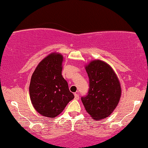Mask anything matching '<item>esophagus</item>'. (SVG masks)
<instances>
[{"mask_svg": "<svg viewBox=\"0 0 148 148\" xmlns=\"http://www.w3.org/2000/svg\"><path fill=\"white\" fill-rule=\"evenodd\" d=\"M74 99H76V100H79V96L78 94H74Z\"/></svg>", "mask_w": 148, "mask_h": 148, "instance_id": "34e87169", "label": "esophagus"}]
</instances>
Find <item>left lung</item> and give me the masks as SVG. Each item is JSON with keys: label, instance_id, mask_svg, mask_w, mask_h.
<instances>
[{"label": "left lung", "instance_id": "obj_1", "mask_svg": "<svg viewBox=\"0 0 148 148\" xmlns=\"http://www.w3.org/2000/svg\"><path fill=\"white\" fill-rule=\"evenodd\" d=\"M85 67L90 79V89L81 101L92 119L102 120L113 112L120 101V81L112 67L103 60H92Z\"/></svg>", "mask_w": 148, "mask_h": 148}]
</instances>
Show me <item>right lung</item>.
Segmentation results:
<instances>
[{"instance_id": "right-lung-1", "label": "right lung", "mask_w": 148, "mask_h": 148, "mask_svg": "<svg viewBox=\"0 0 148 148\" xmlns=\"http://www.w3.org/2000/svg\"><path fill=\"white\" fill-rule=\"evenodd\" d=\"M63 55L53 52L44 58L32 76L29 95L34 109L42 116L54 118L74 98L62 76Z\"/></svg>"}]
</instances>
